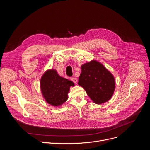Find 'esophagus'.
Instances as JSON below:
<instances>
[{
	"label": "esophagus",
	"mask_w": 150,
	"mask_h": 150,
	"mask_svg": "<svg viewBox=\"0 0 150 150\" xmlns=\"http://www.w3.org/2000/svg\"><path fill=\"white\" fill-rule=\"evenodd\" d=\"M71 80L73 82H74L75 83H76V82H77V81H78V79H77V78H71Z\"/></svg>",
	"instance_id": "1"
}]
</instances>
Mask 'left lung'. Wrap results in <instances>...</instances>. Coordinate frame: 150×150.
I'll list each match as a JSON object with an SVG mask.
<instances>
[{"mask_svg":"<svg viewBox=\"0 0 150 150\" xmlns=\"http://www.w3.org/2000/svg\"><path fill=\"white\" fill-rule=\"evenodd\" d=\"M78 83L96 104L109 101L115 90L114 76L102 63L95 60L81 66Z\"/></svg>","mask_w":150,"mask_h":150,"instance_id":"obj_1","label":"left lung"}]
</instances>
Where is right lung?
I'll return each mask as SVG.
<instances>
[{
	"label": "right lung",
	"instance_id": "obj_1",
	"mask_svg": "<svg viewBox=\"0 0 150 150\" xmlns=\"http://www.w3.org/2000/svg\"><path fill=\"white\" fill-rule=\"evenodd\" d=\"M74 86L72 81L61 77L54 69L47 70L40 79L42 97L52 106L58 107L65 103L68 98L70 87Z\"/></svg>",
	"mask_w": 150,
	"mask_h": 150
}]
</instances>
